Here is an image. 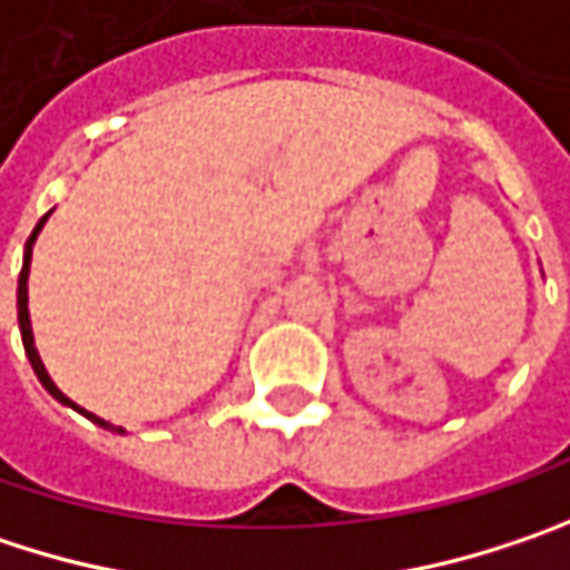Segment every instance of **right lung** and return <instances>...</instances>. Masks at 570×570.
Returning <instances> with one entry per match:
<instances>
[{
    "label": "right lung",
    "mask_w": 570,
    "mask_h": 570,
    "mask_svg": "<svg viewBox=\"0 0 570 570\" xmlns=\"http://www.w3.org/2000/svg\"><path fill=\"white\" fill-rule=\"evenodd\" d=\"M51 214H45L41 220H38V226L31 229V236H28V243H24V265H21V275H19V327H21V344H24V353H28V360H31V370H35V376L41 380V386L48 389L61 405H70V409H77L80 415H87L90 422H97V425L102 428H112L109 422H102V419H97L94 412H83L80 405H73L67 395H63L61 389L51 383V376H48V370H45V363H41V356H38V350H35V337H31V317H28V268H31V246H35V239H38V233H41V226H45V220H48ZM112 431H119L122 434V428H112Z\"/></svg>",
    "instance_id": "add662e5"
}]
</instances>
